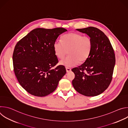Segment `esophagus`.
Here are the masks:
<instances>
[{"label": "esophagus", "instance_id": "34e87169", "mask_svg": "<svg viewBox=\"0 0 128 128\" xmlns=\"http://www.w3.org/2000/svg\"><path fill=\"white\" fill-rule=\"evenodd\" d=\"M66 70L67 72H69L71 71V69L70 68H68V67H66Z\"/></svg>", "mask_w": 128, "mask_h": 128}]
</instances>
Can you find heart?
<instances>
[{"instance_id":"obj_1","label":"heart","mask_w":128,"mask_h":128,"mask_svg":"<svg viewBox=\"0 0 128 128\" xmlns=\"http://www.w3.org/2000/svg\"><path fill=\"white\" fill-rule=\"evenodd\" d=\"M53 48L56 56L60 59L65 57L68 50L69 55L61 60L59 64L70 67L88 59L92 48V42L88 36H82L77 32H70L63 35L61 41H55Z\"/></svg>"}]
</instances>
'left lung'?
I'll use <instances>...</instances> for the list:
<instances>
[{
    "label": "left lung",
    "instance_id": "left-lung-1",
    "mask_svg": "<svg viewBox=\"0 0 128 128\" xmlns=\"http://www.w3.org/2000/svg\"><path fill=\"white\" fill-rule=\"evenodd\" d=\"M76 30L89 36L92 48L88 59L72 69L75 74L72 85L82 95L96 96L105 90L112 82L116 63L114 50L106 35L100 29L89 27Z\"/></svg>",
    "mask_w": 128,
    "mask_h": 128
}]
</instances>
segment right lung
<instances>
[{
    "instance_id": "add662e5",
    "label": "right lung",
    "mask_w": 128,
    "mask_h": 128,
    "mask_svg": "<svg viewBox=\"0 0 128 128\" xmlns=\"http://www.w3.org/2000/svg\"><path fill=\"white\" fill-rule=\"evenodd\" d=\"M67 30L38 28L30 31L14 47L12 61L14 74L20 85L30 94L46 96L52 93L66 74L59 65L53 44L58 36Z\"/></svg>"
}]
</instances>
